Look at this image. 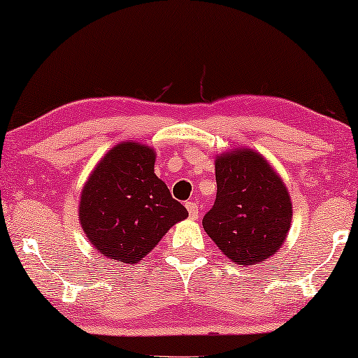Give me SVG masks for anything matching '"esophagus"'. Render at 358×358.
Instances as JSON below:
<instances>
[{
	"instance_id": "1",
	"label": "esophagus",
	"mask_w": 358,
	"mask_h": 358,
	"mask_svg": "<svg viewBox=\"0 0 358 358\" xmlns=\"http://www.w3.org/2000/svg\"><path fill=\"white\" fill-rule=\"evenodd\" d=\"M185 208H187L190 220H197L199 217V205L195 202H185Z\"/></svg>"
}]
</instances>
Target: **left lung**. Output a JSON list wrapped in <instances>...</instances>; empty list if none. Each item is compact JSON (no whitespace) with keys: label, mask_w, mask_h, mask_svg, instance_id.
Instances as JSON below:
<instances>
[{"label":"left lung","mask_w":358,"mask_h":358,"mask_svg":"<svg viewBox=\"0 0 358 358\" xmlns=\"http://www.w3.org/2000/svg\"><path fill=\"white\" fill-rule=\"evenodd\" d=\"M217 200L203 229L223 256L254 266L273 256L292 224V199L272 164L256 150L224 151L215 159Z\"/></svg>","instance_id":"left-lung-1"}]
</instances>
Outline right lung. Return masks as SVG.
Listing matches in <instances>:
<instances>
[{
    "instance_id": "obj_1",
    "label": "right lung",
    "mask_w": 358,
    "mask_h": 358,
    "mask_svg": "<svg viewBox=\"0 0 358 358\" xmlns=\"http://www.w3.org/2000/svg\"><path fill=\"white\" fill-rule=\"evenodd\" d=\"M156 151L138 141L112 146L80 195V223L90 243L115 262L136 264L171 227L189 217L155 174Z\"/></svg>"
}]
</instances>
